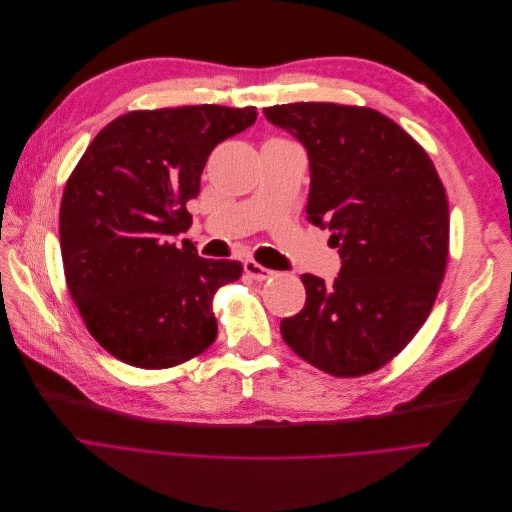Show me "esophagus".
Segmentation results:
<instances>
[{
  "label": "esophagus",
  "instance_id": "34e87169",
  "mask_svg": "<svg viewBox=\"0 0 512 512\" xmlns=\"http://www.w3.org/2000/svg\"><path fill=\"white\" fill-rule=\"evenodd\" d=\"M243 271H246L256 281H264V279H269V277L275 275V271L266 269V266L258 264L256 260H246V262H243Z\"/></svg>",
  "mask_w": 512,
  "mask_h": 512
}]
</instances>
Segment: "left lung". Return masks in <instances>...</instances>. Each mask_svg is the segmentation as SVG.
I'll return each instance as SVG.
<instances>
[{"instance_id": "left-lung-1", "label": "left lung", "mask_w": 512, "mask_h": 512, "mask_svg": "<svg viewBox=\"0 0 512 512\" xmlns=\"http://www.w3.org/2000/svg\"><path fill=\"white\" fill-rule=\"evenodd\" d=\"M308 154V221L342 258L333 283L302 275L306 304L281 321L285 344L335 377L381 369L423 327L448 262L446 189L427 152L371 108H264Z\"/></svg>"}]
</instances>
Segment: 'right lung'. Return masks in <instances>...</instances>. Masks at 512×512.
<instances>
[{"instance_id": "1", "label": "right lung", "mask_w": 512, "mask_h": 512, "mask_svg": "<svg viewBox=\"0 0 512 512\" xmlns=\"http://www.w3.org/2000/svg\"><path fill=\"white\" fill-rule=\"evenodd\" d=\"M254 106H183L118 116L89 143L64 187L66 285L95 342L139 369H168L216 339L214 291L237 260L198 256L177 235L218 143L254 125Z\"/></svg>"}]
</instances>
